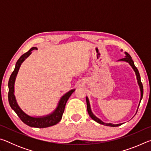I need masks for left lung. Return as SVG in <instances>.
Returning a JSON list of instances; mask_svg holds the SVG:
<instances>
[{
    "label": "left lung",
    "mask_w": 151,
    "mask_h": 151,
    "mask_svg": "<svg viewBox=\"0 0 151 151\" xmlns=\"http://www.w3.org/2000/svg\"><path fill=\"white\" fill-rule=\"evenodd\" d=\"M125 57L123 58H121V59H120L119 60H121V61H124V62H127V63H129V64L130 65L132 66V69L134 70V71L135 72V74H136V76H137V83H138V85L139 86V88H140V103H140V101H141L142 99V96H143V86H142V84L141 83V81H140V74L139 73V70H138L136 66H134V64L133 60H132V58L129 53H127L125 52ZM86 105H87V111H88V113L89 114V116H91V118L94 120V121H96V122H98V123L101 124H103V125H105V126H108V127H119L120 125H121L122 123L121 124H112V123H106V122H104L103 121H102L101 119H99V118H97V117L94 115V114L93 113V112L91 111V105H90V103H89V101H88V97L86 96ZM139 106H138V108H139Z\"/></svg>",
    "instance_id": "obj_1"
}]
</instances>
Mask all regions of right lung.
<instances>
[{
  "label": "right lung",
  "instance_id": "add662e5",
  "mask_svg": "<svg viewBox=\"0 0 151 151\" xmlns=\"http://www.w3.org/2000/svg\"><path fill=\"white\" fill-rule=\"evenodd\" d=\"M33 50H37V48H31L28 52L22 55L21 57L19 58V59L17 60L16 65H15L14 70L11 74L9 81V102L12 109L16 112L18 116L19 117L20 120H21L24 124H26L28 126L31 127L46 128L57 124L58 122H59L60 121L61 119H62L64 111H65L66 102H67L68 99H69V97L70 96L71 94H73V92L75 91V89H72V90L69 91L68 93L64 94V95L60 98L59 102H58V106H57L56 109L52 112V113L48 114V115L33 117L31 116H29V114L25 113V112L20 108V106H19V104H18L16 101V99H15V96L14 94V82L15 80H16L17 75L18 74V72H19L20 65H21V64L24 62V60L26 59L28 57H29V55L32 53L31 51Z\"/></svg>",
  "mask_w": 151,
  "mask_h": 151
}]
</instances>
